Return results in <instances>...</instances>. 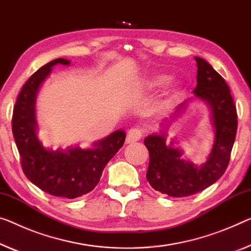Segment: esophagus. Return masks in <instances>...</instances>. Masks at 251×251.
<instances>
[{
    "label": "esophagus",
    "instance_id": "1",
    "mask_svg": "<svg viewBox=\"0 0 251 251\" xmlns=\"http://www.w3.org/2000/svg\"><path fill=\"white\" fill-rule=\"evenodd\" d=\"M141 137H142L141 130L138 129V128H132V129H130L128 131L126 141V144H132V142H136L138 140H140Z\"/></svg>",
    "mask_w": 251,
    "mask_h": 251
}]
</instances>
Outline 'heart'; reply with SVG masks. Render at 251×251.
Masks as SVG:
<instances>
[{"mask_svg":"<svg viewBox=\"0 0 251 251\" xmlns=\"http://www.w3.org/2000/svg\"><path fill=\"white\" fill-rule=\"evenodd\" d=\"M168 79H169V77L167 75H164V74L151 75V76L146 77V78L142 79L141 87L144 88V90H147V91L155 90V88H157V87L163 86ZM177 90H178V87H177L176 84H174V83L168 84L167 91H166V98L164 101L161 102V105L163 106L167 105V104L172 101V99L176 95Z\"/></svg>","mask_w":251,"mask_h":251,"instance_id":"heart-1","label":"heart"}]
</instances>
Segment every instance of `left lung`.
I'll return each mask as SVG.
<instances>
[{
    "mask_svg": "<svg viewBox=\"0 0 251 251\" xmlns=\"http://www.w3.org/2000/svg\"><path fill=\"white\" fill-rule=\"evenodd\" d=\"M195 60L198 84L193 93L209 106L214 128V144L206 161L200 166L193 164L184 159L183 150L176 147L174 140L166 144V130L171 123L168 119L160 123L163 129L159 133L150 134L144 141L149 151L147 180L156 191L174 198H184L205 190L225 174L237 133V110L229 86L206 60L201 57H195ZM187 103L177 107L171 117L172 121Z\"/></svg>",
    "mask_w": 251,
    "mask_h": 251,
    "instance_id": "1",
    "label": "left lung"
}]
</instances>
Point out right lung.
Listing matches in <instances>:
<instances>
[{"label": "right lung", "mask_w": 251, "mask_h": 251, "mask_svg": "<svg viewBox=\"0 0 251 251\" xmlns=\"http://www.w3.org/2000/svg\"><path fill=\"white\" fill-rule=\"evenodd\" d=\"M58 64L69 66L71 60L50 61L23 85L13 109L12 132L23 173L30 182L53 196L75 199L94 190L104 167L125 144L126 132L114 131L87 149L75 146L53 150L41 144L37 137L36 99L41 84Z\"/></svg>", "instance_id": "add662e5"}]
</instances>
